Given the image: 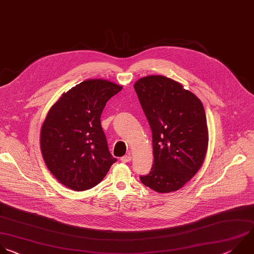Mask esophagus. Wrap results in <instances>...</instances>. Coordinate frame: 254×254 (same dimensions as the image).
Segmentation results:
<instances>
[{
  "instance_id": "obj_1",
  "label": "esophagus",
  "mask_w": 254,
  "mask_h": 254,
  "mask_svg": "<svg viewBox=\"0 0 254 254\" xmlns=\"http://www.w3.org/2000/svg\"><path fill=\"white\" fill-rule=\"evenodd\" d=\"M130 159H131V156L129 154H127V155H124L121 157V161H123V162H128V161H130Z\"/></svg>"
}]
</instances>
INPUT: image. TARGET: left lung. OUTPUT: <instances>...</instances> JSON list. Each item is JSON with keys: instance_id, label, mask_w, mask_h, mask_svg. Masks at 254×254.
Segmentation results:
<instances>
[{"instance_id": "left-lung-1", "label": "left lung", "mask_w": 254, "mask_h": 254, "mask_svg": "<svg viewBox=\"0 0 254 254\" xmlns=\"http://www.w3.org/2000/svg\"><path fill=\"white\" fill-rule=\"evenodd\" d=\"M134 90L152 132L153 164L141 183L156 192L183 188L201 167L208 142L201 102L182 84L163 75H148Z\"/></svg>"}]
</instances>
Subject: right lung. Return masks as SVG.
Instances as JSON below:
<instances>
[{"mask_svg":"<svg viewBox=\"0 0 254 254\" xmlns=\"http://www.w3.org/2000/svg\"><path fill=\"white\" fill-rule=\"evenodd\" d=\"M123 87L106 79L81 81L51 108L41 130V149L53 176L82 191L100 184L117 158L109 150L101 116Z\"/></svg>","mask_w":254,"mask_h":254,"instance_id":"1","label":"right lung"}]
</instances>
